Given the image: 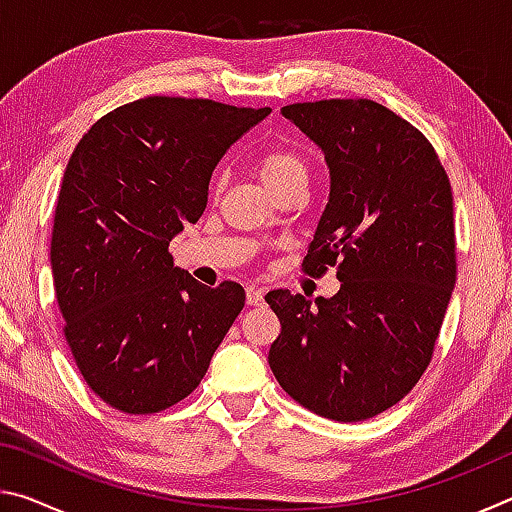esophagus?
I'll use <instances>...</instances> for the list:
<instances>
[{"label": "esophagus", "instance_id": "obj_1", "mask_svg": "<svg viewBox=\"0 0 512 512\" xmlns=\"http://www.w3.org/2000/svg\"><path fill=\"white\" fill-rule=\"evenodd\" d=\"M246 302H248L250 307L262 305V302H264V289L262 287H255V284H253V287H248L246 289Z\"/></svg>", "mask_w": 512, "mask_h": 512}]
</instances>
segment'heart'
<instances>
[{"instance_id":"1","label":"heart","mask_w":512,"mask_h":512,"mask_svg":"<svg viewBox=\"0 0 512 512\" xmlns=\"http://www.w3.org/2000/svg\"><path fill=\"white\" fill-rule=\"evenodd\" d=\"M257 176L262 178V183L271 189L273 194L282 192L291 185L305 183L309 178L307 162L300 153L291 149H273L259 155L257 160Z\"/></svg>"}]
</instances>
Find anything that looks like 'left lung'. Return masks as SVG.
<instances>
[{"label": "left lung", "instance_id": "1", "mask_svg": "<svg viewBox=\"0 0 512 512\" xmlns=\"http://www.w3.org/2000/svg\"><path fill=\"white\" fill-rule=\"evenodd\" d=\"M282 117L325 155L329 196L305 259L341 289L311 302L277 289L275 379L305 409L359 422L418 384L456 282L454 198L418 128L368 99L293 103Z\"/></svg>", "mask_w": 512, "mask_h": 512}]
</instances>
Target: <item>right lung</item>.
Instances as JSON below:
<instances>
[{"instance_id":"1","label":"right lung","mask_w":512,"mask_h":512,"mask_svg":"<svg viewBox=\"0 0 512 512\" xmlns=\"http://www.w3.org/2000/svg\"><path fill=\"white\" fill-rule=\"evenodd\" d=\"M271 115L210 99L146 97L101 117L60 185L51 271L65 339L112 409L144 415L194 391L244 309L173 264L171 239L201 219L225 151Z\"/></svg>"}]
</instances>
